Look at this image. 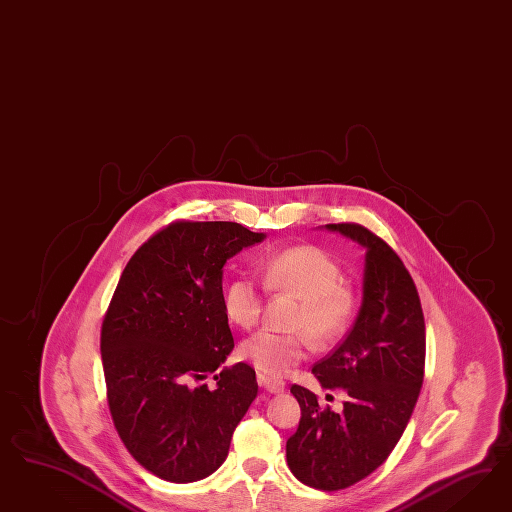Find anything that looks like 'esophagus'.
I'll return each instance as SVG.
<instances>
[{"instance_id": "34e87169", "label": "esophagus", "mask_w": 512, "mask_h": 512, "mask_svg": "<svg viewBox=\"0 0 512 512\" xmlns=\"http://www.w3.org/2000/svg\"><path fill=\"white\" fill-rule=\"evenodd\" d=\"M257 383H259L266 392H270V394H279V392H283V388H285V381H281L278 377H268V375H263V373L257 375Z\"/></svg>"}]
</instances>
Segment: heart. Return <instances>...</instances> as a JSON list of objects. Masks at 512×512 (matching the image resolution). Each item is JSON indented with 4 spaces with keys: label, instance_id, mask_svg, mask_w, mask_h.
<instances>
[{
    "label": "heart",
    "instance_id": "1",
    "mask_svg": "<svg viewBox=\"0 0 512 512\" xmlns=\"http://www.w3.org/2000/svg\"><path fill=\"white\" fill-rule=\"evenodd\" d=\"M259 270L268 289L300 298L293 319L296 332L261 330L240 345V355L259 372L285 375L308 357L311 340L317 345L340 340L353 323L357 298L343 285L340 264L317 246L278 249L261 259ZM263 304V287L249 274L236 276L225 287L223 308L240 328L259 323Z\"/></svg>",
    "mask_w": 512,
    "mask_h": 512
}]
</instances>
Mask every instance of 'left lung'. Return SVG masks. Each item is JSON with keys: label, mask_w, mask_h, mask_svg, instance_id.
I'll use <instances>...</instances> for the list:
<instances>
[{"label": "left lung", "mask_w": 512, "mask_h": 512, "mask_svg": "<svg viewBox=\"0 0 512 512\" xmlns=\"http://www.w3.org/2000/svg\"><path fill=\"white\" fill-rule=\"evenodd\" d=\"M325 227L366 249L355 325L311 370L347 402L332 411L308 388L291 387L302 417L287 441V464L306 486L334 492L366 479L400 441L424 379L426 326L415 281L385 240L357 223Z\"/></svg>", "instance_id": "8db88e82"}]
</instances>
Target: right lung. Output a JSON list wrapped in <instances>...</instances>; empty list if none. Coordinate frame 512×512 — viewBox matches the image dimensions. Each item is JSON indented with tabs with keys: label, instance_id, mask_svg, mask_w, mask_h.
Segmentation results:
<instances>
[{
	"label": "right lung",
	"instance_id": "obj_1",
	"mask_svg": "<svg viewBox=\"0 0 512 512\" xmlns=\"http://www.w3.org/2000/svg\"><path fill=\"white\" fill-rule=\"evenodd\" d=\"M233 221H174L122 272L101 326L107 400L125 449L169 482H195L225 462L234 428L257 398L255 370L227 360L223 266L259 244Z\"/></svg>",
	"mask_w": 512,
	"mask_h": 512
}]
</instances>
